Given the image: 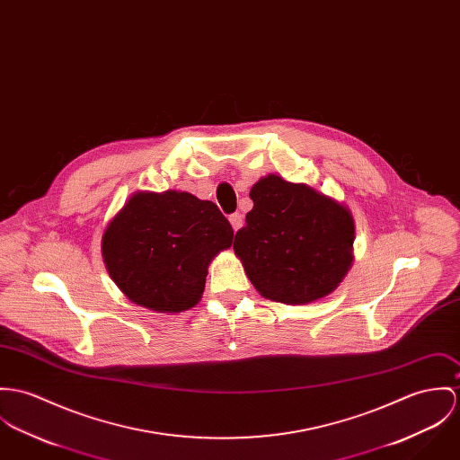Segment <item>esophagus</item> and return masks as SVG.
Wrapping results in <instances>:
<instances>
[{
	"instance_id": "1",
	"label": "esophagus",
	"mask_w": 460,
	"mask_h": 460,
	"mask_svg": "<svg viewBox=\"0 0 460 460\" xmlns=\"http://www.w3.org/2000/svg\"><path fill=\"white\" fill-rule=\"evenodd\" d=\"M230 225H232V228L237 232L241 226H243V223H244V217H243V214L241 212H234L230 217Z\"/></svg>"
}]
</instances>
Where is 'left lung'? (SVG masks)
<instances>
[{
	"label": "left lung",
	"instance_id": "obj_1",
	"mask_svg": "<svg viewBox=\"0 0 460 460\" xmlns=\"http://www.w3.org/2000/svg\"><path fill=\"white\" fill-rule=\"evenodd\" d=\"M252 209L234 251L261 296L309 304L334 292L353 261L348 208L307 184L269 173L252 184Z\"/></svg>",
	"mask_w": 460,
	"mask_h": 460
}]
</instances>
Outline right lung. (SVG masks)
Masks as SVG:
<instances>
[{
  "instance_id": "add662e5",
  "label": "right lung",
  "mask_w": 460,
  "mask_h": 460,
  "mask_svg": "<svg viewBox=\"0 0 460 460\" xmlns=\"http://www.w3.org/2000/svg\"><path fill=\"white\" fill-rule=\"evenodd\" d=\"M232 239V225L209 200L173 190L137 191L105 228L102 254L133 304L181 313L199 304L212 258Z\"/></svg>"
}]
</instances>
